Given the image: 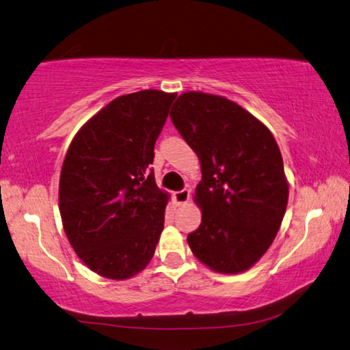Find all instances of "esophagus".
I'll use <instances>...</instances> for the list:
<instances>
[{
    "mask_svg": "<svg viewBox=\"0 0 350 350\" xmlns=\"http://www.w3.org/2000/svg\"><path fill=\"white\" fill-rule=\"evenodd\" d=\"M173 198H174V201H176L177 205H184V204L188 202V199H190V190H187V188H185V190L176 191Z\"/></svg>",
    "mask_w": 350,
    "mask_h": 350,
    "instance_id": "obj_1",
    "label": "esophagus"
}]
</instances>
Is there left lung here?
Wrapping results in <instances>:
<instances>
[{
    "instance_id": "obj_1",
    "label": "left lung",
    "mask_w": 350,
    "mask_h": 350,
    "mask_svg": "<svg viewBox=\"0 0 350 350\" xmlns=\"http://www.w3.org/2000/svg\"><path fill=\"white\" fill-rule=\"evenodd\" d=\"M170 116L202 173L195 191L202 219L188 246L215 273L247 271L273 245L288 204L275 138L241 105L204 92L182 93Z\"/></svg>"
}]
</instances>
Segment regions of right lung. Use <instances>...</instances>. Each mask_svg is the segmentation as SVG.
<instances>
[{"instance_id": "obj_1", "label": "right lung", "mask_w": 350, "mask_h": 350, "mask_svg": "<svg viewBox=\"0 0 350 350\" xmlns=\"http://www.w3.org/2000/svg\"><path fill=\"white\" fill-rule=\"evenodd\" d=\"M174 98L152 88L115 98L77 131L65 154L64 230L77 257L105 279H131L154 257L170 195L148 168Z\"/></svg>"}]
</instances>
